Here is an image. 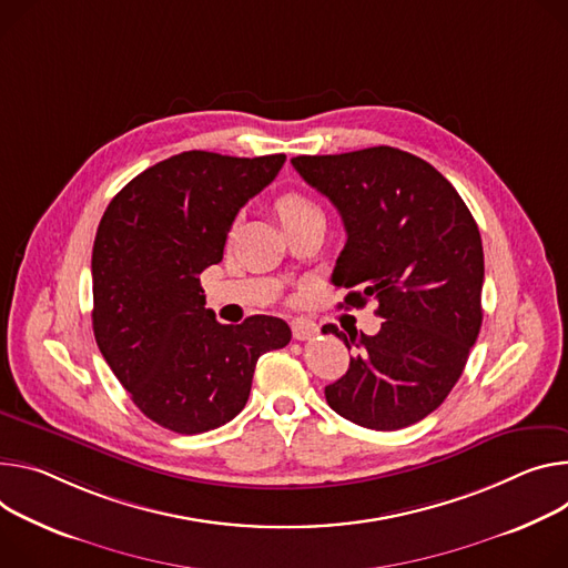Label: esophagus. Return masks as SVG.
<instances>
[{
  "label": "esophagus",
  "instance_id": "1",
  "mask_svg": "<svg viewBox=\"0 0 568 568\" xmlns=\"http://www.w3.org/2000/svg\"><path fill=\"white\" fill-rule=\"evenodd\" d=\"M320 333V326L315 322H307V320H298L292 324V335L294 339H313Z\"/></svg>",
  "mask_w": 568,
  "mask_h": 568
}]
</instances>
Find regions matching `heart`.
Segmentation results:
<instances>
[{
	"instance_id": "1",
	"label": "heart",
	"mask_w": 568,
	"mask_h": 568,
	"mask_svg": "<svg viewBox=\"0 0 568 568\" xmlns=\"http://www.w3.org/2000/svg\"><path fill=\"white\" fill-rule=\"evenodd\" d=\"M274 211H276V217L283 226L301 220V217H307V215H320V209L315 205L313 199H307L303 192H283L276 203H274Z\"/></svg>"
}]
</instances>
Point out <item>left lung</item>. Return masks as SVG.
<instances>
[{"label":"left lung","mask_w":568,"mask_h":568,"mask_svg":"<svg viewBox=\"0 0 568 568\" xmlns=\"http://www.w3.org/2000/svg\"><path fill=\"white\" fill-rule=\"evenodd\" d=\"M292 165L342 215L346 244L333 285L353 290L346 305L378 301L385 320L376 335L324 328L355 346L326 400L363 428L417 424L450 394L480 333L478 224L430 163L394 146L296 156Z\"/></svg>","instance_id":"8db88e82"}]
</instances>
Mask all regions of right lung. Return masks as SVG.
I'll list each match as a JSON object with an SVG mask.
<instances>
[{"label": "right lung", "mask_w": 568, "mask_h": 568, "mask_svg": "<svg viewBox=\"0 0 568 568\" xmlns=\"http://www.w3.org/2000/svg\"><path fill=\"white\" fill-rule=\"evenodd\" d=\"M285 153L257 159L183 151L129 181L92 246V331L144 417L179 435L224 426L246 405L257 357L283 348L278 317L220 324L199 274L222 263L242 205Z\"/></svg>", "instance_id": "right-lung-1"}]
</instances>
